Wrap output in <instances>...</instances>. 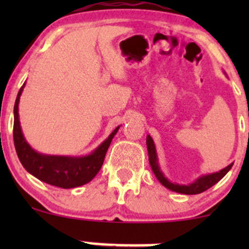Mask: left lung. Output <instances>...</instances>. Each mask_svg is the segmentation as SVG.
Listing matches in <instances>:
<instances>
[{"label": "left lung", "mask_w": 249, "mask_h": 249, "mask_svg": "<svg viewBox=\"0 0 249 249\" xmlns=\"http://www.w3.org/2000/svg\"><path fill=\"white\" fill-rule=\"evenodd\" d=\"M147 148H148V155H149L150 166H152L153 172H154V175L157 176L159 182L161 183L164 187H166L167 189L172 190V192H176V193H180V194L194 195V194H200V193L202 192H206V190L210 189L211 187H213L215 183L219 182V180L222 179V178L224 177V176L229 172V170L232 167V164H230L229 166L220 170L219 172H215V173H212V175H207V176H203V177H200L199 179L195 180L193 184H189V185L175 184V183L169 182V180L164 177L162 172L160 171L159 165H158L155 145L150 136H147Z\"/></svg>", "instance_id": "left-lung-1"}]
</instances>
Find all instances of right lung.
Segmentation results:
<instances>
[{
	"label": "right lung",
	"instance_id": "1",
	"mask_svg": "<svg viewBox=\"0 0 249 249\" xmlns=\"http://www.w3.org/2000/svg\"><path fill=\"white\" fill-rule=\"evenodd\" d=\"M22 85L14 105V126H13V139L18 158L22 166L31 175L43 180L48 184L55 187L70 189L90 182L104 164L107 149H108L113 137L117 134L118 129L114 130L109 137L90 155L84 158H70V157H52V155H43L35 152L26 143L21 134V127L19 123V114H18V105H19L20 95L22 91Z\"/></svg>",
	"mask_w": 249,
	"mask_h": 249
}]
</instances>
